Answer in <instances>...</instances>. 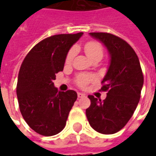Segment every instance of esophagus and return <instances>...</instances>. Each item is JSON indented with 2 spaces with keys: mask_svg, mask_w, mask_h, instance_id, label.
Masks as SVG:
<instances>
[{
  "mask_svg": "<svg viewBox=\"0 0 156 156\" xmlns=\"http://www.w3.org/2000/svg\"><path fill=\"white\" fill-rule=\"evenodd\" d=\"M78 98H83V97H85V94H83V93H78Z\"/></svg>",
  "mask_w": 156,
  "mask_h": 156,
  "instance_id": "34e87169",
  "label": "esophagus"
}]
</instances>
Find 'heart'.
<instances>
[{
    "label": "heart",
    "instance_id": "b5f03b06",
    "mask_svg": "<svg viewBox=\"0 0 156 156\" xmlns=\"http://www.w3.org/2000/svg\"><path fill=\"white\" fill-rule=\"evenodd\" d=\"M83 49H84L85 53L87 54L88 58L90 59L93 58H102L103 56V48L102 46L98 42L94 41H90L86 42L83 46ZM75 54V49L74 48H72L69 50V51L67 54L66 57V62H70L72 61V59L73 58V56ZM93 79L92 76H88V75L85 74H81L80 76H78V79H77V83L81 87H84L86 85L88 84V82L91 81Z\"/></svg>",
    "mask_w": 156,
    "mask_h": 156
}]
</instances>
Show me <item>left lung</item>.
Returning a JSON list of instances; mask_svg holds the SVG:
<instances>
[{
    "label": "left lung",
    "mask_w": 156,
    "mask_h": 156,
    "mask_svg": "<svg viewBox=\"0 0 156 156\" xmlns=\"http://www.w3.org/2000/svg\"><path fill=\"white\" fill-rule=\"evenodd\" d=\"M89 35L105 45L110 57L107 73L102 81V91H107L105 100L88 95L91 101L86 116L91 127L98 133L112 134L125 126L137 107L144 76L138 56L130 45L106 32Z\"/></svg>",
    "instance_id": "left-lung-1"
}]
</instances>
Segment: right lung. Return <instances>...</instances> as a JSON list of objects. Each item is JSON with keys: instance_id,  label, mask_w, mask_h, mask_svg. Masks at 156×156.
Instances as JSON below:
<instances>
[{"instance_id": "obj_1", "label": "right lung", "mask_w": 156, "mask_h": 156, "mask_svg": "<svg viewBox=\"0 0 156 156\" xmlns=\"http://www.w3.org/2000/svg\"><path fill=\"white\" fill-rule=\"evenodd\" d=\"M59 34L45 38L32 48L20 68L16 85L19 108L31 129L51 136L64 129L78 98L73 90L58 91L52 83L62 71L69 49L83 36Z\"/></svg>"}]
</instances>
